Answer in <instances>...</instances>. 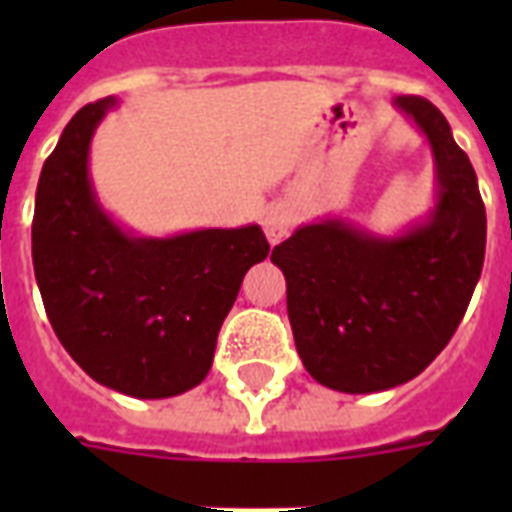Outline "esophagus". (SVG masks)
Wrapping results in <instances>:
<instances>
[{
	"instance_id": "esophagus-1",
	"label": "esophagus",
	"mask_w": 512,
	"mask_h": 512,
	"mask_svg": "<svg viewBox=\"0 0 512 512\" xmlns=\"http://www.w3.org/2000/svg\"><path fill=\"white\" fill-rule=\"evenodd\" d=\"M292 223H295V212H292V207H287V204H271V207H265L263 228L271 244H279V241L289 233Z\"/></svg>"
}]
</instances>
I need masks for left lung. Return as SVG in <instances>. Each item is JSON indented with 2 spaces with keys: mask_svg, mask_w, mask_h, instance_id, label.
Here are the masks:
<instances>
[{
  "mask_svg": "<svg viewBox=\"0 0 512 512\" xmlns=\"http://www.w3.org/2000/svg\"><path fill=\"white\" fill-rule=\"evenodd\" d=\"M393 106L433 154L428 215L393 236L327 217L300 225L271 255L287 279L303 366L340 393L414 380L452 340L484 268L486 209L468 154L430 100L401 95Z\"/></svg>",
  "mask_w": 512,
  "mask_h": 512,
  "instance_id": "1",
  "label": "left lung"
}]
</instances>
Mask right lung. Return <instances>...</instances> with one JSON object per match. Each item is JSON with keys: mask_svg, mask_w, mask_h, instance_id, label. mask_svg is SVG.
<instances>
[{"mask_svg": "<svg viewBox=\"0 0 512 512\" xmlns=\"http://www.w3.org/2000/svg\"><path fill=\"white\" fill-rule=\"evenodd\" d=\"M119 100L76 111L36 185L31 255L44 311L92 380L132 398L196 388L244 273L271 247L260 225L140 236L100 204L90 175L98 124Z\"/></svg>", "mask_w": 512, "mask_h": 512, "instance_id": "1", "label": "right lung"}]
</instances>
